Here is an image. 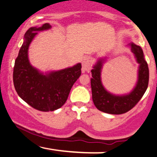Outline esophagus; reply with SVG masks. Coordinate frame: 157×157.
I'll return each mask as SVG.
<instances>
[{
	"mask_svg": "<svg viewBox=\"0 0 157 157\" xmlns=\"http://www.w3.org/2000/svg\"><path fill=\"white\" fill-rule=\"evenodd\" d=\"M91 68V60L89 57H84L82 61V71L86 72L89 71Z\"/></svg>",
	"mask_w": 157,
	"mask_h": 157,
	"instance_id": "obj_1",
	"label": "esophagus"
}]
</instances>
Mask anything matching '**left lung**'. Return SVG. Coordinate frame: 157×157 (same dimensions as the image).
Instances as JSON below:
<instances>
[{"label":"left lung","instance_id":"1","mask_svg":"<svg viewBox=\"0 0 157 157\" xmlns=\"http://www.w3.org/2000/svg\"><path fill=\"white\" fill-rule=\"evenodd\" d=\"M134 54L139 64L137 80L136 85L129 93L125 94H114L107 91L101 80V72L106 57L97 61L91 69V86L92 100L96 108L100 111L111 114H121L130 111L140 101L147 88L149 80V70L145 60L143 51L140 46L134 43L127 45Z\"/></svg>","mask_w":157,"mask_h":157}]
</instances>
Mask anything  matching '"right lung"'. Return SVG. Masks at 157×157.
Returning a JSON list of instances; mask_svg holds the SVG:
<instances>
[{
  "instance_id": "add662e5",
  "label": "right lung",
  "mask_w": 157,
  "mask_h": 157,
  "mask_svg": "<svg viewBox=\"0 0 157 157\" xmlns=\"http://www.w3.org/2000/svg\"><path fill=\"white\" fill-rule=\"evenodd\" d=\"M51 28L46 23L27 30L14 66L13 82L17 94L41 111H55L64 105L71 87L80 76L82 68L78 63L71 67L44 73L32 66L28 55L29 45L37 32Z\"/></svg>"
}]
</instances>
